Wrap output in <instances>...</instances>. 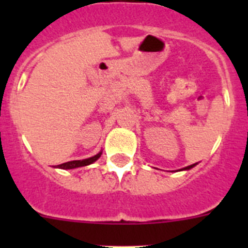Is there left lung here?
Masks as SVG:
<instances>
[{"mask_svg":"<svg viewBox=\"0 0 248 248\" xmlns=\"http://www.w3.org/2000/svg\"><path fill=\"white\" fill-rule=\"evenodd\" d=\"M194 166H195V164H194V165H190V166H186V168H185V170H187V169H191V168H194Z\"/></svg>","mask_w":248,"mask_h":248,"instance_id":"obj_1","label":"left lung"}]
</instances>
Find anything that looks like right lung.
Here are the masks:
<instances>
[{
	"label": "right lung",
	"mask_w": 248,
	"mask_h": 248,
	"mask_svg": "<svg viewBox=\"0 0 248 248\" xmlns=\"http://www.w3.org/2000/svg\"><path fill=\"white\" fill-rule=\"evenodd\" d=\"M100 155H102V153H99V154L94 155V156L89 157V159H84V160H73V161H68V163H63L61 164V165H57V168L59 169H76V168H80V166H87L89 165V164L94 163L95 160H98L100 157Z\"/></svg>",
	"instance_id": "1"
}]
</instances>
